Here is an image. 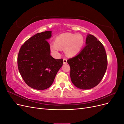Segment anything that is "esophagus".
<instances>
[{"label": "esophagus", "mask_w": 124, "mask_h": 124, "mask_svg": "<svg viewBox=\"0 0 124 124\" xmlns=\"http://www.w3.org/2000/svg\"><path fill=\"white\" fill-rule=\"evenodd\" d=\"M63 64H66V63H67V60L66 58H63Z\"/></svg>", "instance_id": "obj_1"}]
</instances>
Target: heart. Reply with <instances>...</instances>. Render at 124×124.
<instances>
[{
	"label": "heart",
	"mask_w": 124,
	"mask_h": 124,
	"mask_svg": "<svg viewBox=\"0 0 124 124\" xmlns=\"http://www.w3.org/2000/svg\"><path fill=\"white\" fill-rule=\"evenodd\" d=\"M84 44V38L81 34L66 33L58 36L54 42L51 43V49L58 52L61 48H65V53L69 56L77 55Z\"/></svg>",
	"instance_id": "b5f03b06"
}]
</instances>
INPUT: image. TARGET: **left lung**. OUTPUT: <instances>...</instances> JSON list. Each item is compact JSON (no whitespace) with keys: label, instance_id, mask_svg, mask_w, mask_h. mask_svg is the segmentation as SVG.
Returning a JSON list of instances; mask_svg holds the SVG:
<instances>
[{"label":"left lung","instance_id":"8db88e82","mask_svg":"<svg viewBox=\"0 0 124 124\" xmlns=\"http://www.w3.org/2000/svg\"><path fill=\"white\" fill-rule=\"evenodd\" d=\"M86 44L79 54L67 60L71 80L75 86L82 89H91L98 85L108 66L106 52L100 41L88 35Z\"/></svg>","mask_w":124,"mask_h":124}]
</instances>
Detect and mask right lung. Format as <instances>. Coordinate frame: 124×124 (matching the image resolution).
<instances>
[{"mask_svg": "<svg viewBox=\"0 0 124 124\" xmlns=\"http://www.w3.org/2000/svg\"><path fill=\"white\" fill-rule=\"evenodd\" d=\"M52 31L37 33L22 45L17 56L19 72L29 87L37 90L50 87L63 63V59H55L50 55L47 39Z\"/></svg>", "mask_w": 124, "mask_h": 124, "instance_id": "right-lung-1", "label": "right lung"}]
</instances>
